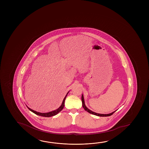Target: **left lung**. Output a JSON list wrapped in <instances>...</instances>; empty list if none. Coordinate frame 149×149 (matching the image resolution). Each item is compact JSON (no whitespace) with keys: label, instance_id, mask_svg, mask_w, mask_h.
Returning a JSON list of instances; mask_svg holds the SVG:
<instances>
[{"label":"left lung","instance_id":"obj_1","mask_svg":"<svg viewBox=\"0 0 149 149\" xmlns=\"http://www.w3.org/2000/svg\"><path fill=\"white\" fill-rule=\"evenodd\" d=\"M81 101H82V105H83V108L85 109V111H87L88 113H89L90 114L95 115H97V116H102V117H104V116H105V117H106V116H109L112 115L115 112H115L111 113H110V114H102L97 113L93 112L92 111H91V110H89V109H88V108L86 107L85 102H84V96H83V95H81Z\"/></svg>","mask_w":149,"mask_h":149}]
</instances>
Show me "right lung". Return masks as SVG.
Wrapping results in <instances>:
<instances>
[{
    "instance_id": "add662e5",
    "label": "right lung",
    "mask_w": 149,
    "mask_h": 149,
    "mask_svg": "<svg viewBox=\"0 0 149 149\" xmlns=\"http://www.w3.org/2000/svg\"><path fill=\"white\" fill-rule=\"evenodd\" d=\"M68 92L67 93V94H66V96L65 97V98H64L63 102H62V105H61L57 110H54V111H51V112H50L46 113H42L37 112L36 111H35L34 110L31 109L29 107H28V109H29L31 111H32V112L34 113L35 114L41 116H44V117H51V116H54V115L57 114L58 113L60 112L63 109L64 107V101H65V99H66V96H67V95L68 94Z\"/></svg>"
}]
</instances>
